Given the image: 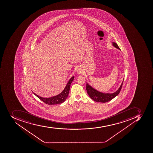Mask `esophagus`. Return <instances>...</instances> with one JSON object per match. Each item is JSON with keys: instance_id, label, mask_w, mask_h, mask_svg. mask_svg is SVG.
<instances>
[{"instance_id": "1", "label": "esophagus", "mask_w": 153, "mask_h": 153, "mask_svg": "<svg viewBox=\"0 0 153 153\" xmlns=\"http://www.w3.org/2000/svg\"><path fill=\"white\" fill-rule=\"evenodd\" d=\"M76 72H77V73L78 74L81 73V70L79 68H78L77 70H76Z\"/></svg>"}]
</instances>
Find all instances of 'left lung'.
<instances>
[{"label": "left lung", "instance_id": "8db88e82", "mask_svg": "<svg viewBox=\"0 0 153 153\" xmlns=\"http://www.w3.org/2000/svg\"><path fill=\"white\" fill-rule=\"evenodd\" d=\"M113 45L117 49L120 50L118 45L116 43L113 42ZM123 81H124V80ZM123 83V82H122V84L121 85L120 87H119L118 90L116 92L113 93H104L100 92L97 90H95L94 88L91 87L87 83L86 84V90L88 95L91 97V99L93 100V101L104 103L111 101L119 94L122 88Z\"/></svg>", "mask_w": 153, "mask_h": 153}]
</instances>
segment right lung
Wrapping results in <instances>:
<instances>
[{
	"label": "right lung",
	"instance_id": "right-lung-1",
	"mask_svg": "<svg viewBox=\"0 0 153 153\" xmlns=\"http://www.w3.org/2000/svg\"><path fill=\"white\" fill-rule=\"evenodd\" d=\"M74 77L72 76L70 79L69 80L68 82L67 83L66 87L65 89L63 90L62 92H61L59 94L57 95L53 96V97H50V98H42V97H40L34 93L36 97H38L40 100L43 101L44 102H45L46 104H48V105H54V104H60L62 103L65 101V100L67 98L69 92L70 87L71 86V84L72 81L74 80Z\"/></svg>",
	"mask_w": 153,
	"mask_h": 153
}]
</instances>
